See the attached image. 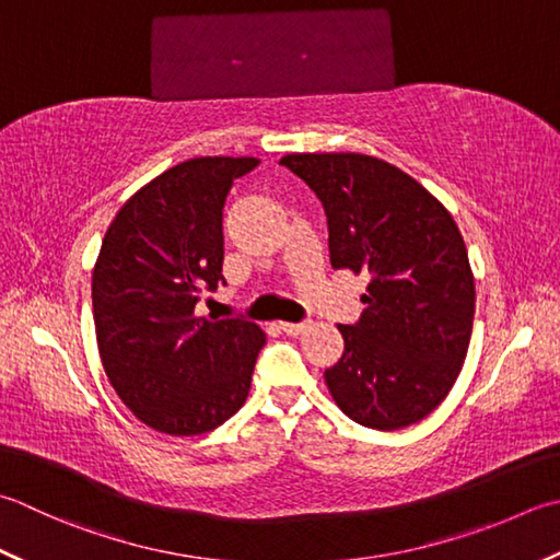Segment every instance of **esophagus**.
Returning <instances> with one entry per match:
<instances>
[{
    "label": "esophagus",
    "instance_id": "esophagus-1",
    "mask_svg": "<svg viewBox=\"0 0 560 560\" xmlns=\"http://www.w3.org/2000/svg\"><path fill=\"white\" fill-rule=\"evenodd\" d=\"M279 327H281V330L287 332L289 337H299V335L311 330V323H279Z\"/></svg>",
    "mask_w": 560,
    "mask_h": 560
}]
</instances>
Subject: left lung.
Here are the masks:
<instances>
[{
  "label": "left lung",
  "instance_id": "obj_1",
  "mask_svg": "<svg viewBox=\"0 0 560 560\" xmlns=\"http://www.w3.org/2000/svg\"><path fill=\"white\" fill-rule=\"evenodd\" d=\"M283 167L323 201L335 269L369 273L357 325L325 383L347 418L390 432L420 422L462 374L476 283L452 213L410 174L359 152H295Z\"/></svg>",
  "mask_w": 560,
  "mask_h": 560
}]
</instances>
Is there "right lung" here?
<instances>
[{"label":"right lung","instance_id":"add662e5","mask_svg":"<svg viewBox=\"0 0 560 560\" xmlns=\"http://www.w3.org/2000/svg\"><path fill=\"white\" fill-rule=\"evenodd\" d=\"M257 158H194L138 189L108 225L92 273L98 357L126 408L172 436L243 408L267 337L194 313L223 279V206Z\"/></svg>","mask_w":560,"mask_h":560}]
</instances>
